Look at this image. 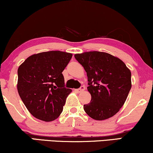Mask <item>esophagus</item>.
Listing matches in <instances>:
<instances>
[{"label": "esophagus", "instance_id": "34e87169", "mask_svg": "<svg viewBox=\"0 0 153 153\" xmlns=\"http://www.w3.org/2000/svg\"><path fill=\"white\" fill-rule=\"evenodd\" d=\"M84 89H85V87H84V86H82L79 88H78V89H77V91H78V92H82V91H84Z\"/></svg>", "mask_w": 153, "mask_h": 153}]
</instances>
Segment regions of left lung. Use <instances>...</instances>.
<instances>
[{
	"instance_id": "obj_1",
	"label": "left lung",
	"mask_w": 153,
	"mask_h": 153,
	"mask_svg": "<svg viewBox=\"0 0 153 153\" xmlns=\"http://www.w3.org/2000/svg\"><path fill=\"white\" fill-rule=\"evenodd\" d=\"M88 77L89 103L84 111L94 120H103L116 114L123 105L131 88V72L123 62L105 52L76 54Z\"/></svg>"
}]
</instances>
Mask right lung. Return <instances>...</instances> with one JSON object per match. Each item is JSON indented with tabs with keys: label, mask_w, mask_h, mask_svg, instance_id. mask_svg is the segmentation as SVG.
I'll use <instances>...</instances> for the list:
<instances>
[{
	"label": "right lung",
	"mask_w": 153,
	"mask_h": 153,
	"mask_svg": "<svg viewBox=\"0 0 153 153\" xmlns=\"http://www.w3.org/2000/svg\"><path fill=\"white\" fill-rule=\"evenodd\" d=\"M72 54L50 51L27 58L18 69V91L22 102L34 117L52 121L62 114L71 92L65 84L62 71Z\"/></svg>",
	"instance_id": "add662e5"
}]
</instances>
